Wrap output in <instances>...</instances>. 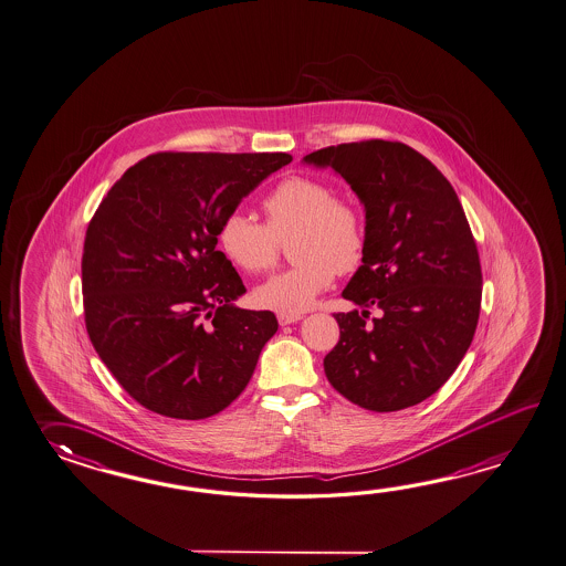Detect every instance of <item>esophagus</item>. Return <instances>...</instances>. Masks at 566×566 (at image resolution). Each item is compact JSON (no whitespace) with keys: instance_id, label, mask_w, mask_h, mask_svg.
Here are the masks:
<instances>
[{"instance_id":"obj_1","label":"esophagus","mask_w":566,"mask_h":566,"mask_svg":"<svg viewBox=\"0 0 566 566\" xmlns=\"http://www.w3.org/2000/svg\"><path fill=\"white\" fill-rule=\"evenodd\" d=\"M301 318V314H277V323L282 324V326H286V324L298 323Z\"/></svg>"}]
</instances>
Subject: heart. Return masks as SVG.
Here are the masks:
<instances>
[{
    "mask_svg": "<svg viewBox=\"0 0 566 566\" xmlns=\"http://www.w3.org/2000/svg\"><path fill=\"white\" fill-rule=\"evenodd\" d=\"M265 226L242 211H230L218 226L221 254L248 274L276 264L280 242L290 235L296 262L265 280L254 301L265 311L301 314L331 289L336 272L357 270L367 252V221L357 203L336 197L335 187L314 177H289L264 197Z\"/></svg>",
    "mask_w": 566,
    "mask_h": 566,
    "instance_id": "b5f03b06",
    "label": "heart"
}]
</instances>
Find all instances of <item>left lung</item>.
<instances>
[{"mask_svg": "<svg viewBox=\"0 0 566 566\" xmlns=\"http://www.w3.org/2000/svg\"><path fill=\"white\" fill-rule=\"evenodd\" d=\"M304 161L331 167L365 203L367 252L336 312L340 336L324 357L326 379L369 411L421 403L450 379L472 345L482 265L450 181L397 140L326 147ZM384 311L368 323V308Z\"/></svg>", "mask_w": 566, "mask_h": 566, "instance_id": "obj_1", "label": "left lung"}]
</instances>
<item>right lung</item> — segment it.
<instances>
[{"mask_svg": "<svg viewBox=\"0 0 566 566\" xmlns=\"http://www.w3.org/2000/svg\"><path fill=\"white\" fill-rule=\"evenodd\" d=\"M290 161L289 153H155L94 211L82 252L86 333L153 413H220L276 335L274 312L231 304L245 286L216 245L221 218Z\"/></svg>", "mask_w": 566, "mask_h": 566, "instance_id": "1", "label": "right lung"}]
</instances>
